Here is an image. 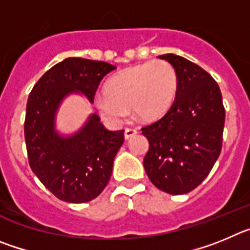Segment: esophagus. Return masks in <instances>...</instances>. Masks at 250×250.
I'll return each mask as SVG.
<instances>
[{
  "instance_id": "34e87169",
  "label": "esophagus",
  "mask_w": 250,
  "mask_h": 250,
  "mask_svg": "<svg viewBox=\"0 0 250 250\" xmlns=\"http://www.w3.org/2000/svg\"><path fill=\"white\" fill-rule=\"evenodd\" d=\"M136 134H138V130L136 129L126 127V129H125V132H124V136H125V139H130V138H132L134 135H136Z\"/></svg>"
}]
</instances>
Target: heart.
I'll return each mask as SVG.
<instances>
[{
  "label": "heart",
  "mask_w": 250,
  "mask_h": 250,
  "mask_svg": "<svg viewBox=\"0 0 250 250\" xmlns=\"http://www.w3.org/2000/svg\"><path fill=\"white\" fill-rule=\"evenodd\" d=\"M178 92V74L164 60L147 61L124 68L104 86L105 96H96L95 106L101 118L116 125L126 110L136 120L154 121L173 105Z\"/></svg>",
  "instance_id": "1"
}]
</instances>
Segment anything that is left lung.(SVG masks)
<instances>
[{
    "label": "left lung",
    "mask_w": 250,
    "mask_h": 250,
    "mask_svg": "<svg viewBox=\"0 0 250 250\" xmlns=\"http://www.w3.org/2000/svg\"><path fill=\"white\" fill-rule=\"evenodd\" d=\"M178 74V92L167 114L141 127L149 140L144 167L150 182L180 195L195 189L210 173L222 151L225 109L219 86L189 60L159 56Z\"/></svg>",
    "instance_id": "left-lung-1"
}]
</instances>
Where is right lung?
<instances>
[{
    "label": "right lung",
    "instance_id": "1",
    "mask_svg": "<svg viewBox=\"0 0 250 250\" xmlns=\"http://www.w3.org/2000/svg\"><path fill=\"white\" fill-rule=\"evenodd\" d=\"M115 68L104 61L68 57L46 71L30 92L25 118L28 164L63 202L79 204L100 195L124 143V130L110 131L92 114L83 129L63 138L55 130L57 107L71 92H83L94 103L101 80Z\"/></svg>",
    "mask_w": 250,
    "mask_h": 250
}]
</instances>
